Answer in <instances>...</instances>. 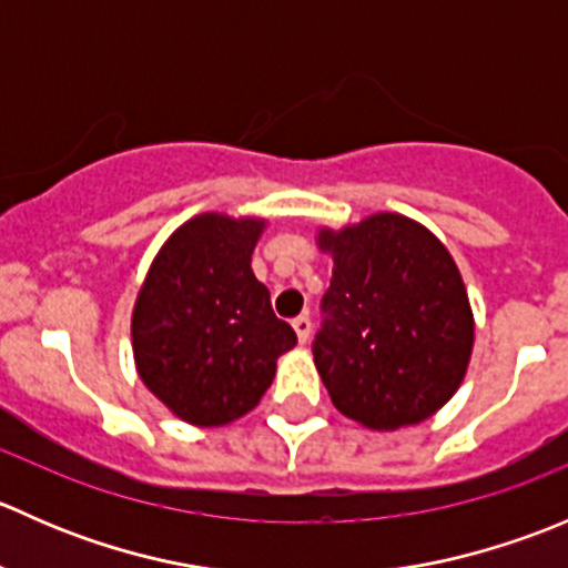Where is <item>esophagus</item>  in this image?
I'll return each mask as SVG.
<instances>
[{"label": "esophagus", "instance_id": "34e87169", "mask_svg": "<svg viewBox=\"0 0 568 568\" xmlns=\"http://www.w3.org/2000/svg\"><path fill=\"white\" fill-rule=\"evenodd\" d=\"M294 332H296V337H300V343L311 341V332H313L311 316H296L294 318Z\"/></svg>", "mask_w": 568, "mask_h": 568}]
</instances>
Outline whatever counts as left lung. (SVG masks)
Instances as JSON below:
<instances>
[{
    "label": "left lung",
    "instance_id": "8db88e82",
    "mask_svg": "<svg viewBox=\"0 0 568 568\" xmlns=\"http://www.w3.org/2000/svg\"><path fill=\"white\" fill-rule=\"evenodd\" d=\"M316 244L332 255V280L313 363L335 409L374 432L443 409L475 343L473 307L448 247L393 211L341 231L318 227Z\"/></svg>",
    "mask_w": 568,
    "mask_h": 568
}]
</instances>
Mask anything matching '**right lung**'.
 Here are the masks:
<instances>
[{"instance_id": "1", "label": "right lung", "mask_w": 568, "mask_h": 568, "mask_svg": "<svg viewBox=\"0 0 568 568\" xmlns=\"http://www.w3.org/2000/svg\"><path fill=\"white\" fill-rule=\"evenodd\" d=\"M266 220L216 211L192 216L162 244L145 274L131 348L145 387L183 423L227 426L255 409L296 346L252 274Z\"/></svg>"}]
</instances>
